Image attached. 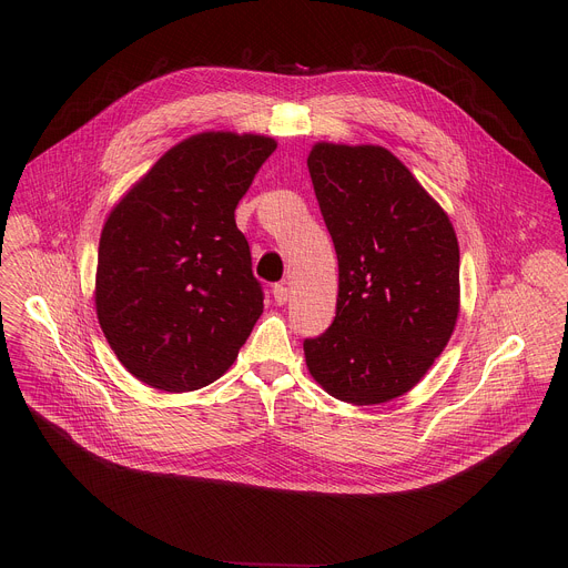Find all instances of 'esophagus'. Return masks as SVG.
I'll use <instances>...</instances> for the list:
<instances>
[{
  "label": "esophagus",
  "instance_id": "obj_1",
  "mask_svg": "<svg viewBox=\"0 0 568 568\" xmlns=\"http://www.w3.org/2000/svg\"><path fill=\"white\" fill-rule=\"evenodd\" d=\"M272 294H274V301H276V305H285V303H287V287H285L283 283L274 285Z\"/></svg>",
  "mask_w": 568,
  "mask_h": 568
}]
</instances>
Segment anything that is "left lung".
<instances>
[{
	"label": "left lung",
	"mask_w": 568,
	"mask_h": 568,
	"mask_svg": "<svg viewBox=\"0 0 568 568\" xmlns=\"http://www.w3.org/2000/svg\"><path fill=\"white\" fill-rule=\"evenodd\" d=\"M339 261L333 326L305 339L314 382L342 402L412 390L445 351L460 310L458 240L445 209L382 145L318 141L307 154Z\"/></svg>",
	"instance_id": "1"
}]
</instances>
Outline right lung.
Here are the masks:
<instances>
[{"mask_svg": "<svg viewBox=\"0 0 568 568\" xmlns=\"http://www.w3.org/2000/svg\"><path fill=\"white\" fill-rule=\"evenodd\" d=\"M276 141L200 132L114 204L99 242L101 331L139 382L186 393L222 377L263 314L235 206Z\"/></svg>", "mask_w": 568, "mask_h": 568, "instance_id": "right-lung-1", "label": "right lung"}]
</instances>
